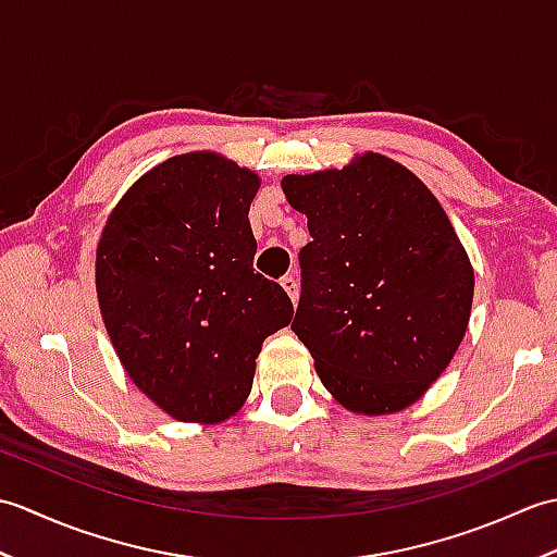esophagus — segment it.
<instances>
[{
    "label": "esophagus",
    "mask_w": 557,
    "mask_h": 557,
    "mask_svg": "<svg viewBox=\"0 0 557 557\" xmlns=\"http://www.w3.org/2000/svg\"><path fill=\"white\" fill-rule=\"evenodd\" d=\"M280 285L285 287V292L289 294V299L297 304V299H299V282H297V277H294L292 272H289V275H285V277L280 280Z\"/></svg>",
    "instance_id": "34e87169"
}]
</instances>
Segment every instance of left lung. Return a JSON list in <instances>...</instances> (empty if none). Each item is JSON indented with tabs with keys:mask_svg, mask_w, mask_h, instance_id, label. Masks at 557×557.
<instances>
[{
	"mask_svg": "<svg viewBox=\"0 0 557 557\" xmlns=\"http://www.w3.org/2000/svg\"><path fill=\"white\" fill-rule=\"evenodd\" d=\"M289 206L309 218L292 330L342 407L413 405L467 333L474 270L419 176L366 152L345 170L287 174Z\"/></svg>",
	"mask_w": 557,
	"mask_h": 557,
	"instance_id": "1",
	"label": "left lung"
}]
</instances>
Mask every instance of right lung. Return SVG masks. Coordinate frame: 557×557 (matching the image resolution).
Returning a JSON list of instances; mask_svg holds the SVG:
<instances>
[{"label": "right lung", "mask_w": 557, "mask_h": 557, "mask_svg": "<svg viewBox=\"0 0 557 557\" xmlns=\"http://www.w3.org/2000/svg\"><path fill=\"white\" fill-rule=\"evenodd\" d=\"M258 186L232 160L186 152L140 176L102 230L104 327L140 393L180 421L232 417L263 339L294 315L287 292L253 270Z\"/></svg>", "instance_id": "obj_1"}]
</instances>
